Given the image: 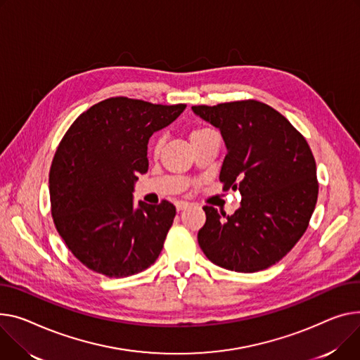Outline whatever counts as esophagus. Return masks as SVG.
<instances>
[{"instance_id": "obj_1", "label": "esophagus", "mask_w": 360, "mask_h": 360, "mask_svg": "<svg viewBox=\"0 0 360 360\" xmlns=\"http://www.w3.org/2000/svg\"><path fill=\"white\" fill-rule=\"evenodd\" d=\"M188 205H189V204L185 202V201H178V202H176V210H178V211H182V210L186 208Z\"/></svg>"}]
</instances>
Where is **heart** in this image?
I'll list each match as a JSON object with an SVG mask.
<instances>
[{"label": "heart", "mask_w": 360, "mask_h": 360, "mask_svg": "<svg viewBox=\"0 0 360 360\" xmlns=\"http://www.w3.org/2000/svg\"><path fill=\"white\" fill-rule=\"evenodd\" d=\"M207 131H211L210 129H198V130H194L193 133L189 134V139L193 140L194 137H197V136H200V134H204V133H207ZM160 148H162V139H158L156 141H155V152H159L160 150Z\"/></svg>", "instance_id": "obj_1"}]
</instances>
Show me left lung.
Masks as SVG:
<instances>
[{
    "label": "left lung",
    "mask_w": 360,
    "mask_h": 360,
    "mask_svg": "<svg viewBox=\"0 0 360 360\" xmlns=\"http://www.w3.org/2000/svg\"><path fill=\"white\" fill-rule=\"evenodd\" d=\"M193 111L220 129L227 148L220 181L224 191L242 194L233 215L204 207L198 245L224 269H266L297 245L316 208L313 152L288 120L260 101L194 105Z\"/></svg>",
    "instance_id": "8db88e82"
}]
</instances>
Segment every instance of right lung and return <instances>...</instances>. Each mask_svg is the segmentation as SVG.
Masks as SVG:
<instances>
[{"label":"right lung","mask_w":360,"mask_h":360,"mask_svg":"<svg viewBox=\"0 0 360 360\" xmlns=\"http://www.w3.org/2000/svg\"><path fill=\"white\" fill-rule=\"evenodd\" d=\"M185 107L108 98L82 112L59 143L49 174L52 217L88 269L124 278L160 255L176 208L166 200L134 207L133 191L137 175L148 172L150 136Z\"/></svg>","instance_id":"1"}]
</instances>
